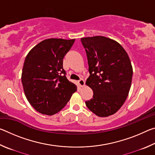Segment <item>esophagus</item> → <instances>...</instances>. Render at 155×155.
I'll list each match as a JSON object with an SVG mask.
<instances>
[{"label":"esophagus","mask_w":155,"mask_h":155,"mask_svg":"<svg viewBox=\"0 0 155 155\" xmlns=\"http://www.w3.org/2000/svg\"><path fill=\"white\" fill-rule=\"evenodd\" d=\"M78 85H80V87H84L85 86V81H84L83 79H80L79 81H78Z\"/></svg>","instance_id":"obj_1"}]
</instances>
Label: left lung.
<instances>
[{"instance_id": "1", "label": "left lung", "mask_w": 155, "mask_h": 155, "mask_svg": "<svg viewBox=\"0 0 155 155\" xmlns=\"http://www.w3.org/2000/svg\"><path fill=\"white\" fill-rule=\"evenodd\" d=\"M87 54L90 77L86 85L93 98L86 106L99 117L116 113L127 99L133 77L127 52L116 41L104 36L81 39Z\"/></svg>"}]
</instances>
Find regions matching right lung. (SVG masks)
Wrapping results in <instances>:
<instances>
[{"instance_id":"obj_1","label":"right lung","mask_w":155,"mask_h":155,"mask_svg":"<svg viewBox=\"0 0 155 155\" xmlns=\"http://www.w3.org/2000/svg\"><path fill=\"white\" fill-rule=\"evenodd\" d=\"M75 41L51 38L33 47L26 57L22 83L28 103L37 111L57 114L70 101L77 86L68 80L63 59Z\"/></svg>"}]
</instances>
